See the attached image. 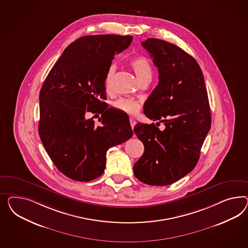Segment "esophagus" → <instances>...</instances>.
Segmentation results:
<instances>
[{
  "mask_svg": "<svg viewBox=\"0 0 248 248\" xmlns=\"http://www.w3.org/2000/svg\"><path fill=\"white\" fill-rule=\"evenodd\" d=\"M130 124H131V126H132V128H134V126H135V124H136V121H135L134 117H131V118H130Z\"/></svg>",
  "mask_w": 248,
  "mask_h": 248,
  "instance_id": "34e87169",
  "label": "esophagus"
}]
</instances>
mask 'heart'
<instances>
[{
	"label": "heart",
	"mask_w": 248,
	"mask_h": 248,
	"mask_svg": "<svg viewBox=\"0 0 248 248\" xmlns=\"http://www.w3.org/2000/svg\"><path fill=\"white\" fill-rule=\"evenodd\" d=\"M130 67L134 70V73L140 82L144 80H151L153 69L150 62L146 58L139 56L136 57L129 62ZM114 73H115V66L111 65L108 67L106 77H105V87L107 93H110L112 91L113 86V79H114ZM140 103L138 101L130 98L120 99L114 103V107L121 112L126 113L128 114H136L140 110Z\"/></svg>",
	"instance_id": "obj_1"
}]
</instances>
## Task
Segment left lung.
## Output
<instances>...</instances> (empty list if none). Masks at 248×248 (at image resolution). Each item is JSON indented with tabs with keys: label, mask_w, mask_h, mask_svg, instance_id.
I'll return each mask as SVG.
<instances>
[{
	"label": "left lung",
	"mask_w": 248,
	"mask_h": 248,
	"mask_svg": "<svg viewBox=\"0 0 248 248\" xmlns=\"http://www.w3.org/2000/svg\"><path fill=\"white\" fill-rule=\"evenodd\" d=\"M158 68L159 83L144 105L151 120L138 123L134 133L144 153L134 165V176L153 186H166L189 173L200 159L211 125L208 93L201 67L190 55L165 40L141 42ZM156 124V125H157Z\"/></svg>",
	"instance_id": "1"
}]
</instances>
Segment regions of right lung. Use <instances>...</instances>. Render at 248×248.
<instances>
[{
	"label": "right lung",
	"instance_id": "right-lung-1",
	"mask_svg": "<svg viewBox=\"0 0 248 248\" xmlns=\"http://www.w3.org/2000/svg\"><path fill=\"white\" fill-rule=\"evenodd\" d=\"M132 36L90 35L69 44L47 75L40 93V140L61 173L90 181L104 173L109 148L133 136L129 118L107 108L105 77L115 54ZM87 111L99 112L95 127Z\"/></svg>",
	"mask_w": 248,
	"mask_h": 248
}]
</instances>
